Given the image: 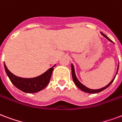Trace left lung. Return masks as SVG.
Listing matches in <instances>:
<instances>
[{
	"label": "left lung",
	"instance_id": "obj_1",
	"mask_svg": "<svg viewBox=\"0 0 122 122\" xmlns=\"http://www.w3.org/2000/svg\"><path fill=\"white\" fill-rule=\"evenodd\" d=\"M100 33L102 34V36H103L104 37L107 39V40H109L110 42H111V43H114L110 39L107 37V36H105V34L102 33V32H100ZM118 68H119V64H118V68H117V72H116V74L115 75V76L114 77V78L112 79V81L110 83H109L108 85H107L106 86H105L104 87H102V88H101V89H89L88 87H86V86H85L83 84H82L81 82L79 81L78 79L76 77V72H75V69H74V66L73 65V64H71V69H72V79H73V81L74 82V83L76 84V85L79 88L80 90H81L82 91H83L85 92H86V93H91V94H95V93H98V92H100L101 91H103L105 90V89H107L108 86H110V85L113 82V81L115 79V77H116V74H117V72H118Z\"/></svg>",
	"mask_w": 122,
	"mask_h": 122
}]
</instances>
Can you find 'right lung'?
I'll return each instance as SVG.
<instances>
[{
  "mask_svg": "<svg viewBox=\"0 0 122 122\" xmlns=\"http://www.w3.org/2000/svg\"><path fill=\"white\" fill-rule=\"evenodd\" d=\"M4 65L6 74L9 79H10L11 82L17 89L26 93H36L45 89L49 83L54 67L56 66V65H54L52 68H49L43 74L40 75L37 77L32 78H23L18 77L12 74L8 69L6 64L4 63Z\"/></svg>",
  "mask_w": 122,
  "mask_h": 122,
  "instance_id": "add662e5",
  "label": "right lung"
}]
</instances>
